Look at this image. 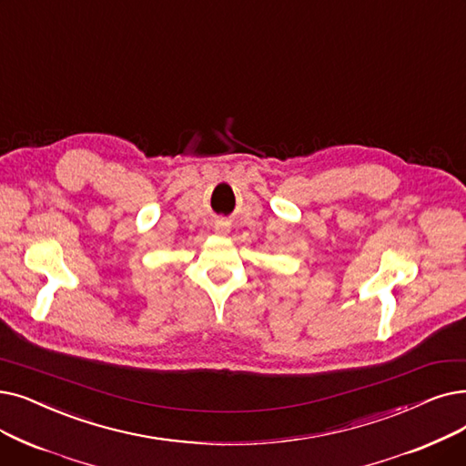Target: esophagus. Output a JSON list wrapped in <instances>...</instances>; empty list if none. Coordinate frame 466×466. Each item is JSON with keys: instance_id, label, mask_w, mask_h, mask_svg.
Wrapping results in <instances>:
<instances>
[{"instance_id": "obj_1", "label": "esophagus", "mask_w": 466, "mask_h": 466, "mask_svg": "<svg viewBox=\"0 0 466 466\" xmlns=\"http://www.w3.org/2000/svg\"><path fill=\"white\" fill-rule=\"evenodd\" d=\"M215 230L218 232V234H227L228 230H230V227H228V222H225V220H218L217 225H215Z\"/></svg>"}]
</instances>
